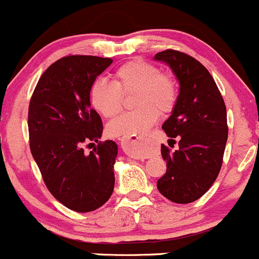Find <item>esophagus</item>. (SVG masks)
Here are the masks:
<instances>
[{
    "mask_svg": "<svg viewBox=\"0 0 259 259\" xmlns=\"http://www.w3.org/2000/svg\"><path fill=\"white\" fill-rule=\"evenodd\" d=\"M137 141H138V142H141V143H143V142H144V138H143V137L137 138ZM132 157H135L136 159H142V158H146V155L141 154V153H136V154H133Z\"/></svg>",
    "mask_w": 259,
    "mask_h": 259,
    "instance_id": "obj_1",
    "label": "esophagus"
}]
</instances>
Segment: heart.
<instances>
[{
	"instance_id": "b5f03b06",
	"label": "heart",
	"mask_w": 259,
	"mask_h": 259,
	"mask_svg": "<svg viewBox=\"0 0 259 259\" xmlns=\"http://www.w3.org/2000/svg\"><path fill=\"white\" fill-rule=\"evenodd\" d=\"M132 91H135L133 106L137 108L108 123L107 131L113 137L130 140L135 136H142L155 123L159 113L170 112L178 100L173 79L160 73L153 64L138 59L116 69L113 82L95 80L89 90V99L97 112L111 118L122 110V95Z\"/></svg>"
}]
</instances>
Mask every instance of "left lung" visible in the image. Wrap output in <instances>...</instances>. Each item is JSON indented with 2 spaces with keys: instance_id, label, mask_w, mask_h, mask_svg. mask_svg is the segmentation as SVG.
<instances>
[{
  "instance_id": "obj_1",
  "label": "left lung",
  "mask_w": 259,
  "mask_h": 259,
  "mask_svg": "<svg viewBox=\"0 0 259 259\" xmlns=\"http://www.w3.org/2000/svg\"><path fill=\"white\" fill-rule=\"evenodd\" d=\"M154 60L170 66L179 95L170 117L162 128L179 148L162 144L166 171L158 179L159 193L177 204L200 199L216 180L227 142V115L224 99L207 69L185 53L166 49Z\"/></svg>"
}]
</instances>
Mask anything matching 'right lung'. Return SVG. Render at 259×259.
Instances as JSON below:
<instances>
[{"label":"right lung","instance_id":"add662e5","mask_svg":"<svg viewBox=\"0 0 259 259\" xmlns=\"http://www.w3.org/2000/svg\"><path fill=\"white\" fill-rule=\"evenodd\" d=\"M110 58L69 55L53 63L30 97L29 147L52 195L76 212L101 207L112 195L118 147L101 142V117L89 90ZM98 146L89 155L84 144Z\"/></svg>","mask_w":259,"mask_h":259}]
</instances>
